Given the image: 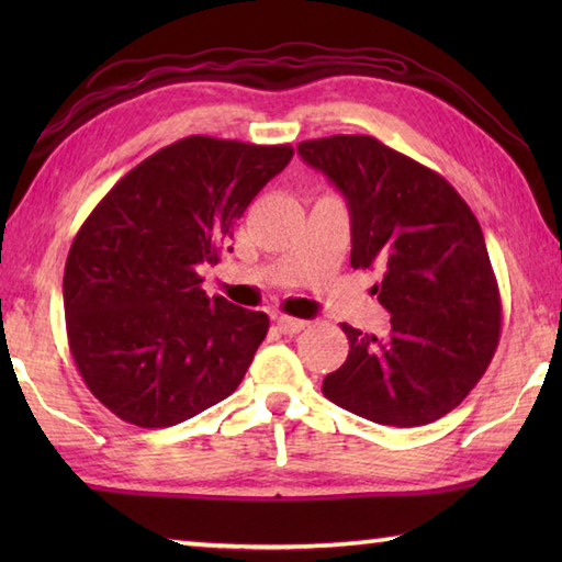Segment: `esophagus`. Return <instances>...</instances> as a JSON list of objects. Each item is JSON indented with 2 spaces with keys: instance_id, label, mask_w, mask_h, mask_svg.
Returning a JSON list of instances; mask_svg holds the SVG:
<instances>
[{
  "instance_id": "esophagus-1",
  "label": "esophagus",
  "mask_w": 562,
  "mask_h": 562,
  "mask_svg": "<svg viewBox=\"0 0 562 562\" xmlns=\"http://www.w3.org/2000/svg\"><path fill=\"white\" fill-rule=\"evenodd\" d=\"M274 322H278V329L282 331V335H300V331L307 327V322L304 319H294L288 315H280Z\"/></svg>"
}]
</instances>
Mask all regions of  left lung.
I'll return each instance as SVG.
<instances>
[{"instance_id":"1","label":"left lung","mask_w":562,"mask_h":562,"mask_svg":"<svg viewBox=\"0 0 562 562\" xmlns=\"http://www.w3.org/2000/svg\"><path fill=\"white\" fill-rule=\"evenodd\" d=\"M297 150L347 198L349 262L384 270L374 292L392 312L386 337L341 325L349 355L322 394L374 424H431L471 394L501 339L481 225L449 180L374 136L302 140Z\"/></svg>"}]
</instances>
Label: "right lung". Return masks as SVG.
Returning <instances> with one entry per match:
<instances>
[{
  "label": "right lung",
  "instance_id": "right-lung-1",
  "mask_svg": "<svg viewBox=\"0 0 562 562\" xmlns=\"http://www.w3.org/2000/svg\"><path fill=\"white\" fill-rule=\"evenodd\" d=\"M292 146L188 136L128 170L76 233L66 337L89 392L123 422L166 429L231 396L268 337L265 312L207 297L233 227Z\"/></svg>",
  "mask_w": 562,
  "mask_h": 562
}]
</instances>
